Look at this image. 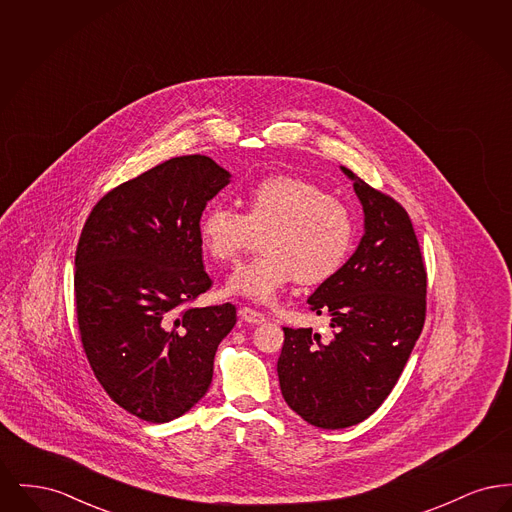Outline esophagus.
Here are the masks:
<instances>
[{
    "instance_id": "esophagus-1",
    "label": "esophagus",
    "mask_w": 512,
    "mask_h": 512,
    "mask_svg": "<svg viewBox=\"0 0 512 512\" xmlns=\"http://www.w3.org/2000/svg\"><path fill=\"white\" fill-rule=\"evenodd\" d=\"M240 317L244 318L245 322H249V324H263L267 320L263 313H259V311L251 309V307H242L240 309Z\"/></svg>"
}]
</instances>
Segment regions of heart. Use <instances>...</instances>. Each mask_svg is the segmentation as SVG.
<instances>
[{
    "mask_svg": "<svg viewBox=\"0 0 512 512\" xmlns=\"http://www.w3.org/2000/svg\"><path fill=\"white\" fill-rule=\"evenodd\" d=\"M245 213L213 203L199 220L201 247L219 263H238L263 236V255L238 268L226 292L272 303L295 278L318 284L334 276L353 245L347 205L315 182L270 176L245 194Z\"/></svg>",
    "mask_w": 512,
    "mask_h": 512,
    "instance_id": "obj_1",
    "label": "heart"
}]
</instances>
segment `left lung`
I'll return each instance as SVG.
<instances>
[{
  "mask_svg": "<svg viewBox=\"0 0 512 512\" xmlns=\"http://www.w3.org/2000/svg\"><path fill=\"white\" fill-rule=\"evenodd\" d=\"M365 211V236L343 267L307 299L330 315L334 338L284 328L280 390L309 424L340 430L363 422L390 395L426 318V267L401 203L341 167Z\"/></svg>",
  "mask_w": 512,
  "mask_h": 512,
  "instance_id": "left-lung-1",
  "label": "left lung"
}]
</instances>
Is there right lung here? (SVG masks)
<instances>
[{
    "mask_svg": "<svg viewBox=\"0 0 512 512\" xmlns=\"http://www.w3.org/2000/svg\"><path fill=\"white\" fill-rule=\"evenodd\" d=\"M230 182L205 155L174 157L103 195L74 255L80 341L101 388L146 422L188 413L207 393L236 307H194L213 286L199 220Z\"/></svg>",
    "mask_w": 512,
    "mask_h": 512,
    "instance_id": "add662e5",
    "label": "right lung"
}]
</instances>
